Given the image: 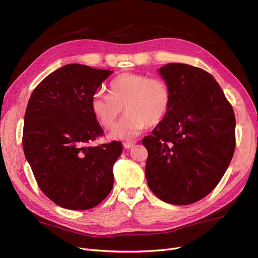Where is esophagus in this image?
I'll list each match as a JSON object with an SVG mask.
<instances>
[{"label":"esophagus","instance_id":"1","mask_svg":"<svg viewBox=\"0 0 258 258\" xmlns=\"http://www.w3.org/2000/svg\"><path fill=\"white\" fill-rule=\"evenodd\" d=\"M135 144H136V142H124L123 147L124 148H131Z\"/></svg>","mask_w":258,"mask_h":258}]
</instances>
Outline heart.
<instances>
[{"label": "heart", "instance_id": "1", "mask_svg": "<svg viewBox=\"0 0 258 258\" xmlns=\"http://www.w3.org/2000/svg\"><path fill=\"white\" fill-rule=\"evenodd\" d=\"M110 93L98 92L91 99V110L106 129L113 128L123 107L127 115L111 132L116 140H129L139 136L146 126L160 123L171 105L169 85L159 77L122 73L108 86Z\"/></svg>", "mask_w": 258, "mask_h": 258}]
</instances>
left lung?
<instances>
[{"label":"left lung","instance_id":"8db88e82","mask_svg":"<svg viewBox=\"0 0 258 258\" xmlns=\"http://www.w3.org/2000/svg\"><path fill=\"white\" fill-rule=\"evenodd\" d=\"M171 90V105L151 136L146 181L160 200L194 204L212 191L236 146V118L220 85L205 70L184 63L159 69Z\"/></svg>","mask_w":258,"mask_h":258}]
</instances>
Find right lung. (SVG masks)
I'll return each mask as SVG.
<instances>
[{
	"label": "right lung",
	"instance_id": "obj_1",
	"mask_svg": "<svg viewBox=\"0 0 258 258\" xmlns=\"http://www.w3.org/2000/svg\"><path fill=\"white\" fill-rule=\"evenodd\" d=\"M112 71L67 64L36 86L25 114L22 146L41 190L54 204L88 210L111 192L122 144L91 146L101 128L91 99Z\"/></svg>",
	"mask_w": 258,
	"mask_h": 258
}]
</instances>
